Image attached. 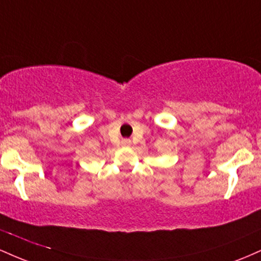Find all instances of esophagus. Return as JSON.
Returning a JSON list of instances; mask_svg holds the SVG:
<instances>
[{"instance_id": "obj_1", "label": "esophagus", "mask_w": 261, "mask_h": 261, "mask_svg": "<svg viewBox=\"0 0 261 261\" xmlns=\"http://www.w3.org/2000/svg\"><path fill=\"white\" fill-rule=\"evenodd\" d=\"M122 145H124V146H130L131 145V141L130 140H122Z\"/></svg>"}]
</instances>
